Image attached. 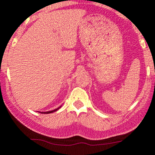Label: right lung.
Wrapping results in <instances>:
<instances>
[{
  "label": "right lung",
  "instance_id": "obj_1",
  "mask_svg": "<svg viewBox=\"0 0 155 155\" xmlns=\"http://www.w3.org/2000/svg\"><path fill=\"white\" fill-rule=\"evenodd\" d=\"M60 107H61V106H60V107H59V108H56V109H54V110H53V111H50V112H40V113H44V114H50V113H52V112H56V111H57L58 109H60Z\"/></svg>",
  "mask_w": 155,
  "mask_h": 155
}]
</instances>
